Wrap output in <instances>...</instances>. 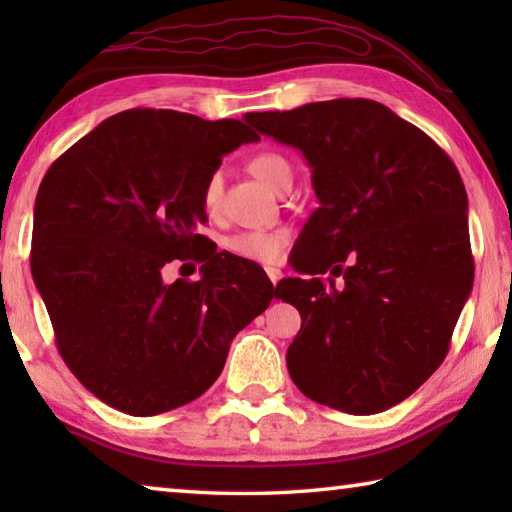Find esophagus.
<instances>
[{
  "instance_id": "34e87169",
  "label": "esophagus",
  "mask_w": 512,
  "mask_h": 512,
  "mask_svg": "<svg viewBox=\"0 0 512 512\" xmlns=\"http://www.w3.org/2000/svg\"><path fill=\"white\" fill-rule=\"evenodd\" d=\"M266 275H268V280H271L273 284H277V282H280V277H282V271H280V268L268 266V268H266Z\"/></svg>"
}]
</instances>
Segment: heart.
<instances>
[{
  "mask_svg": "<svg viewBox=\"0 0 512 512\" xmlns=\"http://www.w3.org/2000/svg\"><path fill=\"white\" fill-rule=\"evenodd\" d=\"M250 171L255 173L259 180H264L266 185L273 189H282V185L291 180V164L277 153H259L250 160ZM223 178L219 171H214L203 187V205L205 210H214L216 203L221 198ZM291 241V232L287 228H275V230H246L239 235L228 239V248L232 253L250 259V262H262L273 264L280 262L284 250H287Z\"/></svg>",
  "mask_w": 512,
  "mask_h": 512,
  "instance_id": "b5f03b06",
  "label": "heart"
}]
</instances>
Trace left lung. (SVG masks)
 <instances>
[{"label":"left lung","mask_w":512,"mask_h":512,"mask_svg":"<svg viewBox=\"0 0 512 512\" xmlns=\"http://www.w3.org/2000/svg\"><path fill=\"white\" fill-rule=\"evenodd\" d=\"M296 146L318 207L275 296L300 311L287 368L302 395L352 415L391 409L447 357L474 282L467 194L452 158L370 99L248 112Z\"/></svg>","instance_id":"1"}]
</instances>
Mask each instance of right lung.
Returning <instances> with one entry per match:
<instances>
[{
	"label": "right lung",
	"mask_w": 512,
	"mask_h": 512,
	"mask_svg": "<svg viewBox=\"0 0 512 512\" xmlns=\"http://www.w3.org/2000/svg\"><path fill=\"white\" fill-rule=\"evenodd\" d=\"M259 135L178 110L112 115L60 155L33 212L31 273L74 377L128 415L201 397L239 329L271 305L266 273L216 253L196 228L225 153ZM194 258L196 283L161 268Z\"/></svg>",
	"instance_id": "obj_1"
}]
</instances>
